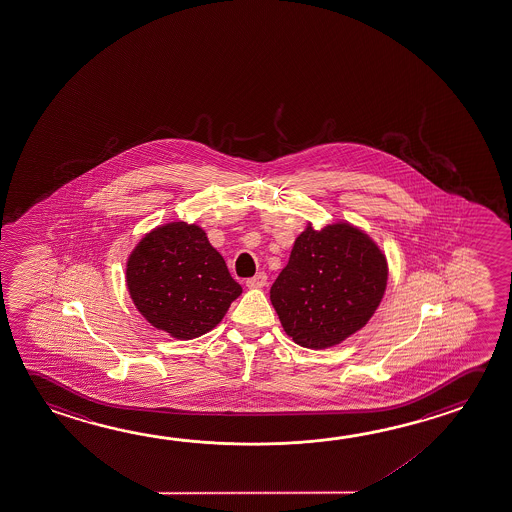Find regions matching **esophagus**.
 Segmentation results:
<instances>
[{"mask_svg": "<svg viewBox=\"0 0 512 512\" xmlns=\"http://www.w3.org/2000/svg\"><path fill=\"white\" fill-rule=\"evenodd\" d=\"M266 284H268V277H266V273H257L255 277L248 278V280H246V285H248L250 289H259V287H264Z\"/></svg>", "mask_w": 512, "mask_h": 512, "instance_id": "34e87169", "label": "esophagus"}]
</instances>
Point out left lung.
Returning <instances> with one entry per match:
<instances>
[{"instance_id":"1","label":"left lung","mask_w":512,"mask_h":512,"mask_svg":"<svg viewBox=\"0 0 512 512\" xmlns=\"http://www.w3.org/2000/svg\"><path fill=\"white\" fill-rule=\"evenodd\" d=\"M387 260L378 244L346 221L296 237L269 298L285 334L310 350L343 343L375 314L386 293Z\"/></svg>"}]
</instances>
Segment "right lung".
<instances>
[{"instance_id": "obj_1", "label": "right lung", "mask_w": 512, "mask_h": 512, "mask_svg": "<svg viewBox=\"0 0 512 512\" xmlns=\"http://www.w3.org/2000/svg\"><path fill=\"white\" fill-rule=\"evenodd\" d=\"M126 285L146 321L182 341L210 332L243 293L205 230L185 221L144 235L126 260Z\"/></svg>"}]
</instances>
